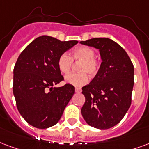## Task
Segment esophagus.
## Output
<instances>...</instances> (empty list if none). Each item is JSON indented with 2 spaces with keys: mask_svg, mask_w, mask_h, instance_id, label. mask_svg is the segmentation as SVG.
Instances as JSON below:
<instances>
[{
  "mask_svg": "<svg viewBox=\"0 0 149 149\" xmlns=\"http://www.w3.org/2000/svg\"><path fill=\"white\" fill-rule=\"evenodd\" d=\"M75 91H76V92H77V93H80V92H81L82 90H81L80 88H77H77H75Z\"/></svg>",
  "mask_w": 149,
  "mask_h": 149,
  "instance_id": "esophagus-1",
  "label": "esophagus"
}]
</instances>
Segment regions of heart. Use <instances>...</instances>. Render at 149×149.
Returning a JSON list of instances; mask_svg holds the SVG:
<instances>
[{"label":"heart","instance_id":"b5f03b06","mask_svg":"<svg viewBox=\"0 0 149 149\" xmlns=\"http://www.w3.org/2000/svg\"><path fill=\"white\" fill-rule=\"evenodd\" d=\"M95 55L94 49L85 46L76 48L72 51V56L67 53L61 54L58 59V67L63 74H68L71 71L73 61L80 62L78 66V71L80 72L66 76V83L74 86H83L88 81L87 74L91 77L95 76L100 70V61Z\"/></svg>","mask_w":149,"mask_h":149}]
</instances>
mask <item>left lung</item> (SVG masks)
<instances>
[{"instance_id":"obj_1","label":"left lung","mask_w":149,"mask_h":149,"mask_svg":"<svg viewBox=\"0 0 149 149\" xmlns=\"http://www.w3.org/2000/svg\"><path fill=\"white\" fill-rule=\"evenodd\" d=\"M80 43L100 49L102 61L91 83L82 88L85 102L81 114L92 127L110 129L121 122L131 105L133 65L125 49L110 38H91Z\"/></svg>"}]
</instances>
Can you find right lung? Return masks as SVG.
Masks as SVG:
<instances>
[{
    "mask_svg": "<svg viewBox=\"0 0 149 149\" xmlns=\"http://www.w3.org/2000/svg\"><path fill=\"white\" fill-rule=\"evenodd\" d=\"M78 41H61L47 35L35 38L22 51L13 69V94L19 114L30 125L47 129L57 124L75 93L58 67L61 54Z\"/></svg>",
    "mask_w": 149,
    "mask_h": 149,
    "instance_id": "right-lung-1",
    "label": "right lung"
}]
</instances>
